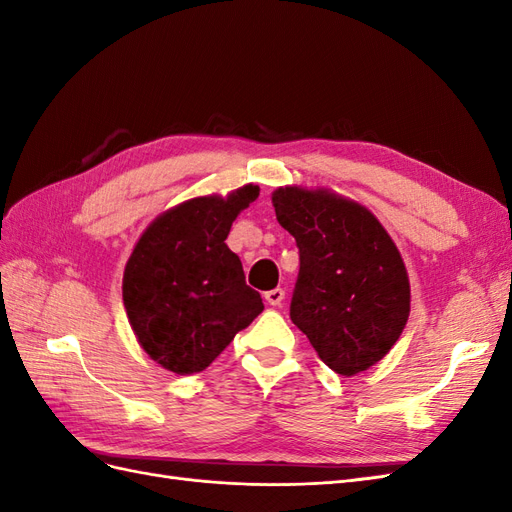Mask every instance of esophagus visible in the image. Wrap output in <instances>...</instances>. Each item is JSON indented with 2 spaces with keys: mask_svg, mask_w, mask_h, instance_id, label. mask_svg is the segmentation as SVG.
Listing matches in <instances>:
<instances>
[{
  "mask_svg": "<svg viewBox=\"0 0 512 512\" xmlns=\"http://www.w3.org/2000/svg\"><path fill=\"white\" fill-rule=\"evenodd\" d=\"M284 297H286L284 288H273V290L265 292V301H267L269 305H273V307H280L282 301H284Z\"/></svg>",
  "mask_w": 512,
  "mask_h": 512,
  "instance_id": "34e87169",
  "label": "esophagus"
}]
</instances>
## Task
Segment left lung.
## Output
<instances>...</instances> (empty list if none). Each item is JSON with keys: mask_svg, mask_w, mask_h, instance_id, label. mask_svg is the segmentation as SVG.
Wrapping results in <instances>:
<instances>
[{"mask_svg": "<svg viewBox=\"0 0 512 512\" xmlns=\"http://www.w3.org/2000/svg\"><path fill=\"white\" fill-rule=\"evenodd\" d=\"M271 200L299 247L292 322L337 374L367 371L389 354L410 316L397 245L365 205L329 188L284 185Z\"/></svg>", "mask_w": 512, "mask_h": 512, "instance_id": "1", "label": "left lung"}]
</instances>
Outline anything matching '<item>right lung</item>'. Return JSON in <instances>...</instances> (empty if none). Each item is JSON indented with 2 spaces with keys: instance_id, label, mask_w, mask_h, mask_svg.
Segmentation results:
<instances>
[{
  "instance_id": "add662e5",
  "label": "right lung",
  "mask_w": 512,
  "mask_h": 512,
  "mask_svg": "<svg viewBox=\"0 0 512 512\" xmlns=\"http://www.w3.org/2000/svg\"><path fill=\"white\" fill-rule=\"evenodd\" d=\"M245 183L166 209L153 220L123 271V307L151 361L179 376L207 369L265 305L245 284L224 243L237 215L258 198Z\"/></svg>"
}]
</instances>
